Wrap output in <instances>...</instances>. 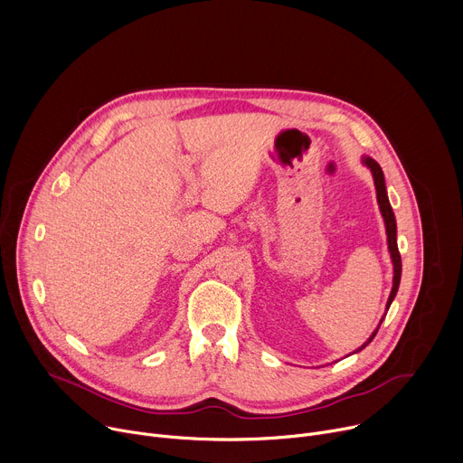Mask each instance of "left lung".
Instances as JSON below:
<instances>
[{"instance_id":"8db88e82","label":"left lung","mask_w":463,"mask_h":463,"mask_svg":"<svg viewBox=\"0 0 463 463\" xmlns=\"http://www.w3.org/2000/svg\"><path fill=\"white\" fill-rule=\"evenodd\" d=\"M364 165H367L371 174H373V181H374V188H376V201H378V208H381V214L384 218V225H386V236H388V249H390V257H392V264H393V286H392V291H390V298H388V303H386V314L390 310V305L393 303L395 296H397V289H399V284H401V273H402V262H401V255H399V247H397V222H395V214L392 210V204H390V199H388V190H386V181H384V174H383V167L378 165L376 160H373L371 156H364L362 158ZM386 314L383 316L381 323L384 321ZM381 323H378V326L374 328V332L369 335V340L358 347L354 353H360L364 347H367L373 338L376 335L378 328H381Z\"/></svg>"}]
</instances>
